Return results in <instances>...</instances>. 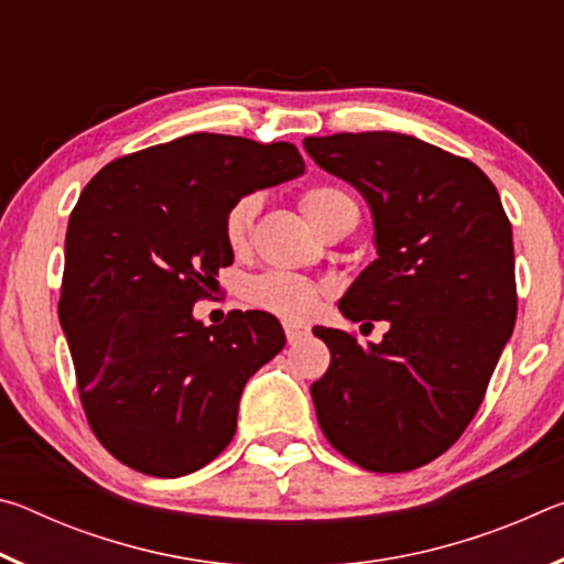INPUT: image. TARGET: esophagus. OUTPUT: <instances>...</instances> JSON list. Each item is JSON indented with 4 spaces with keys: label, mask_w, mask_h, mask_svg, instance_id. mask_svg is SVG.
Instances as JSON below:
<instances>
[{
    "label": "esophagus",
    "mask_w": 564,
    "mask_h": 564,
    "mask_svg": "<svg viewBox=\"0 0 564 564\" xmlns=\"http://www.w3.org/2000/svg\"><path fill=\"white\" fill-rule=\"evenodd\" d=\"M283 330H285V338H289L291 346H293V343L303 340V338H308V333H311L308 326H303V323H293V321H285Z\"/></svg>",
    "instance_id": "1"
}]
</instances>
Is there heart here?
<instances>
[{"instance_id":"1","label":"heart","mask_w":564,"mask_h":564,"mask_svg":"<svg viewBox=\"0 0 564 564\" xmlns=\"http://www.w3.org/2000/svg\"><path fill=\"white\" fill-rule=\"evenodd\" d=\"M305 216L311 224L318 228L323 236H328L336 228L346 224H358L360 208L346 188L321 184L313 186L301 198ZM261 212V196L259 194H243L226 208L224 214V241L234 253H243L248 243H251L256 216ZM328 295V285H323L313 279H305L299 273L285 271H265L253 275L246 283L243 299L253 305V308L273 313L285 321H305L321 308L323 299Z\"/></svg>"}]
</instances>
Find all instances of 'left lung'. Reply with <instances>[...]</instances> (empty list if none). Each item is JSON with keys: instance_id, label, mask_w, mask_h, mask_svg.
<instances>
[{"instance_id": "8db88e82", "label": "left lung", "mask_w": 564, "mask_h": 564, "mask_svg": "<svg viewBox=\"0 0 564 564\" xmlns=\"http://www.w3.org/2000/svg\"><path fill=\"white\" fill-rule=\"evenodd\" d=\"M305 151L368 198L378 259L340 299L378 346L313 328L330 366L311 386L326 441L370 473L427 465L470 425L518 316L512 226L473 161L395 131L308 137Z\"/></svg>"}]
</instances>
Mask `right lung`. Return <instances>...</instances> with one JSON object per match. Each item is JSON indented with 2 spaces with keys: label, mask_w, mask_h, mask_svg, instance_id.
<instances>
[{
  "label": "right lung",
  "mask_w": 564,
  "mask_h": 564,
  "mask_svg": "<svg viewBox=\"0 0 564 564\" xmlns=\"http://www.w3.org/2000/svg\"><path fill=\"white\" fill-rule=\"evenodd\" d=\"M303 169L289 141L202 131L113 159L82 191L59 321L91 433L131 470L188 475L234 441L246 380L283 328L263 311L204 326L191 308L234 263L226 208Z\"/></svg>",
  "instance_id": "obj_1"
}]
</instances>
